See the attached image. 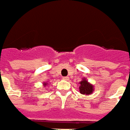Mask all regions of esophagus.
<instances>
[{
  "label": "esophagus",
  "instance_id": "obj_1",
  "mask_svg": "<svg viewBox=\"0 0 130 130\" xmlns=\"http://www.w3.org/2000/svg\"><path fill=\"white\" fill-rule=\"evenodd\" d=\"M62 79L66 80H69V77H68V76H65V77L62 78Z\"/></svg>",
  "mask_w": 130,
  "mask_h": 130
}]
</instances>
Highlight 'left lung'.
Wrapping results in <instances>:
<instances>
[{"instance_id": "obj_1", "label": "left lung", "mask_w": 130, "mask_h": 130, "mask_svg": "<svg viewBox=\"0 0 130 130\" xmlns=\"http://www.w3.org/2000/svg\"><path fill=\"white\" fill-rule=\"evenodd\" d=\"M80 87L79 91L80 94L85 95H89L92 94L93 91L94 90V86L90 84L85 78L82 79V80L79 83Z\"/></svg>"}]
</instances>
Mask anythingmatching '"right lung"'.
Wrapping results in <instances>:
<instances>
[{"instance_id": "right-lung-1", "label": "right lung", "mask_w": 130, "mask_h": 130, "mask_svg": "<svg viewBox=\"0 0 130 130\" xmlns=\"http://www.w3.org/2000/svg\"><path fill=\"white\" fill-rule=\"evenodd\" d=\"M43 85H44V86H46V85H47V83H43Z\"/></svg>"}]
</instances>
